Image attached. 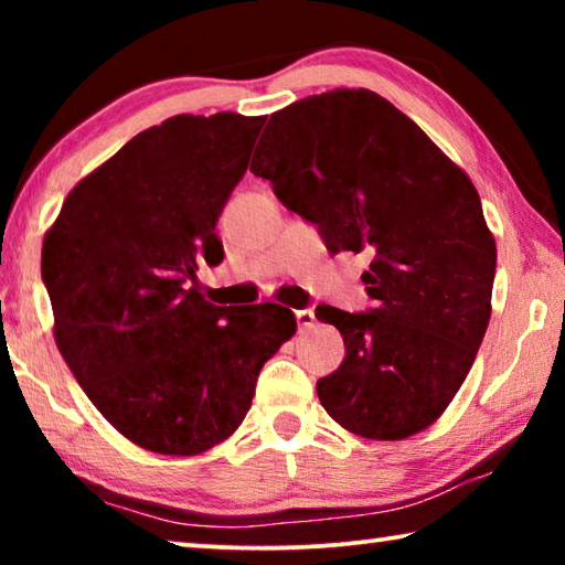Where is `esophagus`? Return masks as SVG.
I'll list each match as a JSON object with an SVG mask.
<instances>
[{
  "label": "esophagus",
  "mask_w": 565,
  "mask_h": 565,
  "mask_svg": "<svg viewBox=\"0 0 565 565\" xmlns=\"http://www.w3.org/2000/svg\"><path fill=\"white\" fill-rule=\"evenodd\" d=\"M296 323H299V329H311L313 323H317V317H313L311 309H299L296 311Z\"/></svg>",
  "instance_id": "obj_1"
}]
</instances>
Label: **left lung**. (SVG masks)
Here are the masks:
<instances>
[{
  "label": "left lung",
  "mask_w": 565,
  "mask_h": 565,
  "mask_svg": "<svg viewBox=\"0 0 565 565\" xmlns=\"http://www.w3.org/2000/svg\"><path fill=\"white\" fill-rule=\"evenodd\" d=\"M252 171L319 226L329 252L369 256L361 279L374 309H317L347 347L319 379L321 406L371 441L424 431L461 388L491 319L495 242L473 181L371 89L274 111Z\"/></svg>",
  "instance_id": "1"
}]
</instances>
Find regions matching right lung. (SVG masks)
I'll use <instances>...</instances> for the list:
<instances>
[{
  "label": "right lung",
  "instance_id": "obj_1",
  "mask_svg": "<svg viewBox=\"0 0 565 565\" xmlns=\"http://www.w3.org/2000/svg\"><path fill=\"white\" fill-rule=\"evenodd\" d=\"M266 117L177 114L66 194L42 244L56 349L99 414L147 451L196 456L252 408L256 376L296 333L279 303L214 306L196 281Z\"/></svg>",
  "mask_w": 565,
  "mask_h": 565
}]
</instances>
